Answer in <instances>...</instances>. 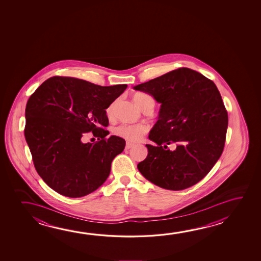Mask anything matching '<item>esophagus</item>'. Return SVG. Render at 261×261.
Listing matches in <instances>:
<instances>
[{
  "label": "esophagus",
  "instance_id": "1",
  "mask_svg": "<svg viewBox=\"0 0 261 261\" xmlns=\"http://www.w3.org/2000/svg\"><path fill=\"white\" fill-rule=\"evenodd\" d=\"M134 145H135L134 143H131V142H127V143H126V145H125V148H126V149H129V148L133 147Z\"/></svg>",
  "mask_w": 261,
  "mask_h": 261
}]
</instances>
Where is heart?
<instances>
[{"instance_id":"b5f03b06","label":"heart","mask_w":261,"mask_h":261,"mask_svg":"<svg viewBox=\"0 0 261 261\" xmlns=\"http://www.w3.org/2000/svg\"><path fill=\"white\" fill-rule=\"evenodd\" d=\"M134 101L138 107L143 109L146 106L154 107V99L149 94L137 93L134 95ZM114 105H111L107 109V115L111 116L114 113ZM148 131V127L143 124H122L116 126L114 132L117 137H122L127 141L137 142L140 140L145 133Z\"/></svg>"}]
</instances>
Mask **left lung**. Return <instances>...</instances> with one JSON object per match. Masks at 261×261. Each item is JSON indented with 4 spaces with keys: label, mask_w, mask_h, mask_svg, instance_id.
<instances>
[{
    "label": "left lung",
    "mask_w": 261,
    "mask_h": 261,
    "mask_svg": "<svg viewBox=\"0 0 261 261\" xmlns=\"http://www.w3.org/2000/svg\"><path fill=\"white\" fill-rule=\"evenodd\" d=\"M161 103L149 133L148 154L137 168L146 179L168 190H183L203 179L222 154L228 116L213 81L178 68L134 86ZM175 142L174 151L167 145Z\"/></svg>",
    "instance_id": "1"
}]
</instances>
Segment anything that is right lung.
<instances>
[{
    "label": "right lung",
    "instance_id": "add662e5",
    "mask_svg": "<svg viewBox=\"0 0 261 261\" xmlns=\"http://www.w3.org/2000/svg\"><path fill=\"white\" fill-rule=\"evenodd\" d=\"M126 87L54 76L31 95L26 103L25 140L36 171L51 189L65 197H81L106 182L112 161L125 146L121 137L107 138L106 110ZM89 132L98 142H81Z\"/></svg>",
    "mask_w": 261,
    "mask_h": 261
}]
</instances>
